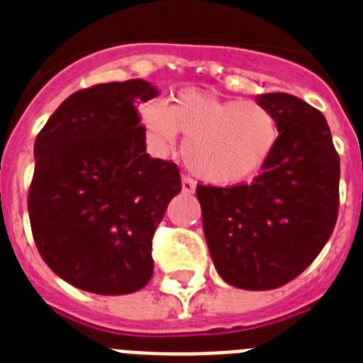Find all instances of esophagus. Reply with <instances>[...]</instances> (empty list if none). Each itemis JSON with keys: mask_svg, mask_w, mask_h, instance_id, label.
<instances>
[{"mask_svg": "<svg viewBox=\"0 0 363 363\" xmlns=\"http://www.w3.org/2000/svg\"><path fill=\"white\" fill-rule=\"evenodd\" d=\"M182 191H184V194H194V191H195L194 179L182 175Z\"/></svg>", "mask_w": 363, "mask_h": 363, "instance_id": "obj_1", "label": "esophagus"}]
</instances>
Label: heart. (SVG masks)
Listing matches in <instances>:
<instances>
[{"label":"heart","mask_w":363,"mask_h":363,"mask_svg":"<svg viewBox=\"0 0 363 363\" xmlns=\"http://www.w3.org/2000/svg\"><path fill=\"white\" fill-rule=\"evenodd\" d=\"M151 147L168 155L184 135L186 166L210 184L234 186L252 179L269 162L279 140V122L256 100L219 99L203 89H182L140 107Z\"/></svg>","instance_id":"1"}]
</instances>
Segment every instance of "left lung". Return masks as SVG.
Masks as SVG:
<instances>
[{
  "mask_svg": "<svg viewBox=\"0 0 363 363\" xmlns=\"http://www.w3.org/2000/svg\"><path fill=\"white\" fill-rule=\"evenodd\" d=\"M279 122V140L252 182L197 184L203 230L219 276L245 291H270L307 269L333 234L340 157L325 116L286 93L256 96Z\"/></svg>",
  "mask_w": 363,
  "mask_h": 363,
  "instance_id": "1",
  "label": "left lung"
}]
</instances>
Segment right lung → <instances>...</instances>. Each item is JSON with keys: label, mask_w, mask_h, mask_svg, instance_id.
<instances>
[{"label": "right lung", "mask_w": 363, "mask_h": 363, "mask_svg": "<svg viewBox=\"0 0 363 363\" xmlns=\"http://www.w3.org/2000/svg\"><path fill=\"white\" fill-rule=\"evenodd\" d=\"M157 94L144 80L80 89L36 137L27 201L34 242L82 291L131 294L153 276L151 239L182 188L177 164L146 153L137 104Z\"/></svg>", "instance_id": "obj_1"}]
</instances>
